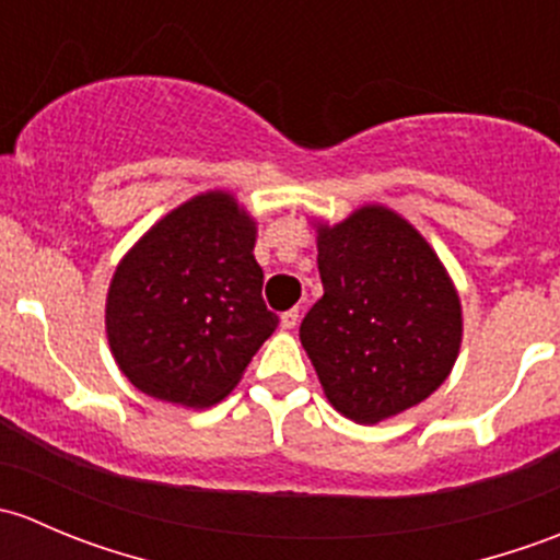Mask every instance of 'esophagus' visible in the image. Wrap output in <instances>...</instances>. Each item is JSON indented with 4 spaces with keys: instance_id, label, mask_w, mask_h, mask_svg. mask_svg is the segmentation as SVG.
I'll use <instances>...</instances> for the list:
<instances>
[{
    "instance_id": "1",
    "label": "esophagus",
    "mask_w": 560,
    "mask_h": 560,
    "mask_svg": "<svg viewBox=\"0 0 560 560\" xmlns=\"http://www.w3.org/2000/svg\"><path fill=\"white\" fill-rule=\"evenodd\" d=\"M298 319H301L298 308H290V312L281 314V327H284V330H292V327L298 325Z\"/></svg>"
}]
</instances>
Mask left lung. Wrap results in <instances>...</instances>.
Instances as JSON below:
<instances>
[{
    "mask_svg": "<svg viewBox=\"0 0 560 560\" xmlns=\"http://www.w3.org/2000/svg\"><path fill=\"white\" fill-rule=\"evenodd\" d=\"M325 295L301 343L332 409L363 425L442 387L460 352V298L431 244L385 206L316 224Z\"/></svg>",
    "mask_w": 560,
    "mask_h": 560,
    "instance_id": "1",
    "label": "left lung"
}]
</instances>
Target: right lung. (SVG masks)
I'll return each mask as SVG.
<instances>
[{
  "label": "right lung",
  "mask_w": 560,
  "mask_h": 560,
  "mask_svg": "<svg viewBox=\"0 0 560 560\" xmlns=\"http://www.w3.org/2000/svg\"><path fill=\"white\" fill-rule=\"evenodd\" d=\"M257 222L230 191H202L162 217L110 279L105 330L140 393L206 409L233 393L276 330L254 259Z\"/></svg>",
  "instance_id": "obj_1"
}]
</instances>
